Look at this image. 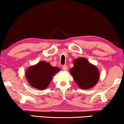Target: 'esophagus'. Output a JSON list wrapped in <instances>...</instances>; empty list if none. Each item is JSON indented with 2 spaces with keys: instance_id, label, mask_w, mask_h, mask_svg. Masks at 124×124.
<instances>
[{
  "instance_id": "34e87169",
  "label": "esophagus",
  "mask_w": 124,
  "mask_h": 124,
  "mask_svg": "<svg viewBox=\"0 0 124 124\" xmlns=\"http://www.w3.org/2000/svg\"><path fill=\"white\" fill-rule=\"evenodd\" d=\"M67 65H64V66H62V69L63 70H64V71H66V70H67Z\"/></svg>"
}]
</instances>
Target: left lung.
I'll use <instances>...</instances> for the list:
<instances>
[{"label":"left lung","mask_w":124,"mask_h":124,"mask_svg":"<svg viewBox=\"0 0 124 124\" xmlns=\"http://www.w3.org/2000/svg\"><path fill=\"white\" fill-rule=\"evenodd\" d=\"M73 65L70 72L80 88L86 90L96 85L100 73L95 66L83 57L74 60Z\"/></svg>","instance_id":"1"}]
</instances>
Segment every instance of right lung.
I'll use <instances>...</instances> for the list:
<instances>
[{
    "mask_svg": "<svg viewBox=\"0 0 124 124\" xmlns=\"http://www.w3.org/2000/svg\"><path fill=\"white\" fill-rule=\"evenodd\" d=\"M60 69L53 67L44 61L28 67L26 71V78L30 85L39 90L45 89L48 86L52 78Z\"/></svg>",
    "mask_w": 124,
    "mask_h": 124,
    "instance_id": "1",
    "label": "right lung"
}]
</instances>
